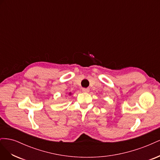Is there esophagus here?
Returning <instances> with one entry per match:
<instances>
[{
    "label": "esophagus",
    "instance_id": "esophagus-1",
    "mask_svg": "<svg viewBox=\"0 0 160 160\" xmlns=\"http://www.w3.org/2000/svg\"><path fill=\"white\" fill-rule=\"evenodd\" d=\"M82 91H83V92H84V93H89V88H83L82 89Z\"/></svg>",
    "mask_w": 160,
    "mask_h": 160
}]
</instances>
